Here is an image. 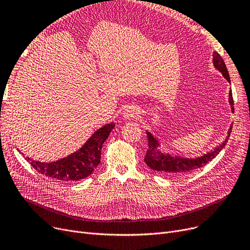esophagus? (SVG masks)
<instances>
[{
	"label": "esophagus",
	"instance_id": "obj_1",
	"mask_svg": "<svg viewBox=\"0 0 250 250\" xmlns=\"http://www.w3.org/2000/svg\"><path fill=\"white\" fill-rule=\"evenodd\" d=\"M123 116L125 120H133V118H137L139 116V110L134 106H129L124 111Z\"/></svg>",
	"mask_w": 250,
	"mask_h": 250
}]
</instances>
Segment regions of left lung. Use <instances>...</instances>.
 <instances>
[{
	"mask_svg": "<svg viewBox=\"0 0 250 250\" xmlns=\"http://www.w3.org/2000/svg\"><path fill=\"white\" fill-rule=\"evenodd\" d=\"M213 62H214V67L219 72L222 73L223 77H224L229 83H231L230 76L226 68V64L218 52H214L213 54ZM229 104L231 106V111L234 112V102H233L231 89L229 91ZM231 132H232V125L228 129V135L224 142L219 144L217 147H215L213 150L208 152L207 154H204L200 157H195V158H186V157H180L177 155L164 152L160 148L161 147L160 141L155 136H153L150 132H147L149 146L145 156V159L144 160H145L146 164L151 169L155 170V171H158L162 174L169 175V176H175V177L187 175L189 172H192L193 170L199 169L205 166L206 164H208L209 161H212L221 152V150L225 147V145L229 140Z\"/></svg>",
	"mask_w": 250,
	"mask_h": 250,
	"instance_id": "1",
	"label": "left lung"
}]
</instances>
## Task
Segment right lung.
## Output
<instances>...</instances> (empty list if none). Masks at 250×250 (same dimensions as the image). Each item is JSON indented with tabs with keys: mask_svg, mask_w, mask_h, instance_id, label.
<instances>
[{
	"mask_svg": "<svg viewBox=\"0 0 250 250\" xmlns=\"http://www.w3.org/2000/svg\"><path fill=\"white\" fill-rule=\"evenodd\" d=\"M113 127L114 124L110 123L98 128L80 149L60 160L41 162L29 157H24V158L39 173L54 180L72 182L83 179L93 172L100 163L102 145L108 138Z\"/></svg>",
	"mask_w": 250,
	"mask_h": 250,
	"instance_id": "add662e5",
	"label": "right lung"
}]
</instances>
